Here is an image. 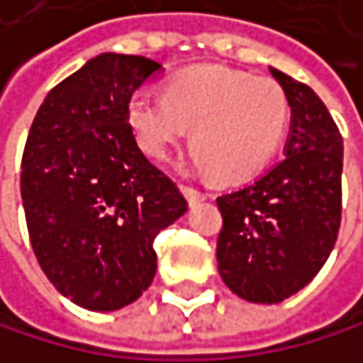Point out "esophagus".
Segmentation results:
<instances>
[{"instance_id": "1", "label": "esophagus", "mask_w": 363, "mask_h": 363, "mask_svg": "<svg viewBox=\"0 0 363 363\" xmlns=\"http://www.w3.org/2000/svg\"><path fill=\"white\" fill-rule=\"evenodd\" d=\"M183 194L187 196L189 205H196V203H200V200H205V198H207L205 191H200V189H196V187H191V185H183Z\"/></svg>"}]
</instances>
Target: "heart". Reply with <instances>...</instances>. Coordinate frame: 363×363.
I'll return each mask as SVG.
<instances>
[{"label": "heart", "instance_id": "obj_1", "mask_svg": "<svg viewBox=\"0 0 363 363\" xmlns=\"http://www.w3.org/2000/svg\"><path fill=\"white\" fill-rule=\"evenodd\" d=\"M289 99L273 79L223 65H200L174 77L165 96L136 92L128 121L140 150L165 158L191 132L194 160L218 180L235 183L260 172L289 125Z\"/></svg>", "mask_w": 363, "mask_h": 363}]
</instances>
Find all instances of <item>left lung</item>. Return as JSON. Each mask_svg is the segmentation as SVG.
<instances>
[{
  "instance_id": "8db88e82",
  "label": "left lung",
  "mask_w": 363,
  "mask_h": 363,
  "mask_svg": "<svg viewBox=\"0 0 363 363\" xmlns=\"http://www.w3.org/2000/svg\"><path fill=\"white\" fill-rule=\"evenodd\" d=\"M291 106L286 156L251 185L218 196V271L247 302L278 304L304 289L335 247L344 145L308 85L269 68Z\"/></svg>"
}]
</instances>
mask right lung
Instances as JSON below:
<instances>
[{"mask_svg": "<svg viewBox=\"0 0 363 363\" xmlns=\"http://www.w3.org/2000/svg\"><path fill=\"white\" fill-rule=\"evenodd\" d=\"M160 63L103 52L48 92L28 132L21 200L37 260L88 311L138 300L156 275L154 238L187 200L136 145L132 94Z\"/></svg>", "mask_w": 363, "mask_h": 363, "instance_id": "obj_1", "label": "right lung"}]
</instances>
